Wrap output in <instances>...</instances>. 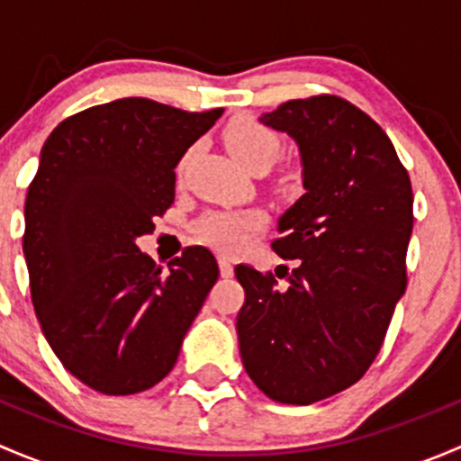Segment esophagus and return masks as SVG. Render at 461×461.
Here are the masks:
<instances>
[{
  "mask_svg": "<svg viewBox=\"0 0 461 461\" xmlns=\"http://www.w3.org/2000/svg\"><path fill=\"white\" fill-rule=\"evenodd\" d=\"M218 267H221V276L230 278L234 276V263L230 257H218Z\"/></svg>",
  "mask_w": 461,
  "mask_h": 461,
  "instance_id": "1",
  "label": "esophagus"
}]
</instances>
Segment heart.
<instances>
[{
    "label": "heart",
    "instance_id": "obj_1",
    "mask_svg": "<svg viewBox=\"0 0 461 461\" xmlns=\"http://www.w3.org/2000/svg\"><path fill=\"white\" fill-rule=\"evenodd\" d=\"M227 149L248 169L269 167L278 156L281 140L269 127L258 120L239 118L225 131ZM258 225L257 213H209L198 222V236L221 249H234L248 239L249 231Z\"/></svg>",
    "mask_w": 461,
    "mask_h": 461
}]
</instances>
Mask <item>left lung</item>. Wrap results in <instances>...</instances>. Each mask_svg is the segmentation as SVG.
<instances>
[{
    "label": "left lung",
    "instance_id": "obj_1",
    "mask_svg": "<svg viewBox=\"0 0 461 461\" xmlns=\"http://www.w3.org/2000/svg\"><path fill=\"white\" fill-rule=\"evenodd\" d=\"M260 122L299 144L305 194L272 243L296 260L287 290L236 267L240 359L269 399L308 406L357 384L379 355L408 283L412 187L384 129L343 97L290 100Z\"/></svg>",
    "mask_w": 461,
    "mask_h": 461
}]
</instances>
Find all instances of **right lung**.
Segmentation results:
<instances>
[{
	"label": "right lung",
	"instance_id": "1",
	"mask_svg": "<svg viewBox=\"0 0 461 461\" xmlns=\"http://www.w3.org/2000/svg\"><path fill=\"white\" fill-rule=\"evenodd\" d=\"M221 115L122 97L67 118L41 147L22 243L32 308L64 368L97 393L165 379L218 281L201 245L162 272L136 239L171 207L176 165Z\"/></svg>",
	"mask_w": 461,
	"mask_h": 461
}]
</instances>
